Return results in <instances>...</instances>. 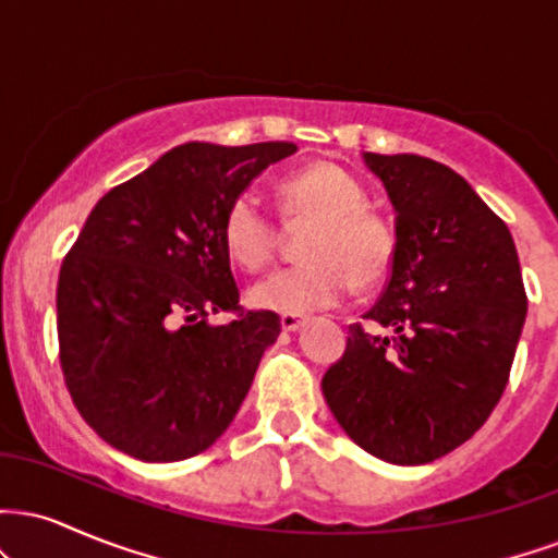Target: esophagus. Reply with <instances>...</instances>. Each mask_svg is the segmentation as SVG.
I'll list each match as a JSON object with an SVG mask.
<instances>
[{
	"mask_svg": "<svg viewBox=\"0 0 558 558\" xmlns=\"http://www.w3.org/2000/svg\"><path fill=\"white\" fill-rule=\"evenodd\" d=\"M301 325H304V319H301L299 315H280V328H283L286 332L299 330Z\"/></svg>",
	"mask_w": 558,
	"mask_h": 558,
	"instance_id": "34e87169",
	"label": "esophagus"
}]
</instances>
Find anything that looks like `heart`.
I'll return each instance as SVG.
<instances>
[{"mask_svg":"<svg viewBox=\"0 0 558 558\" xmlns=\"http://www.w3.org/2000/svg\"><path fill=\"white\" fill-rule=\"evenodd\" d=\"M288 228L312 226L301 241L299 267H286L252 286L257 310L304 315L336 306L351 288H375L393 265L396 235L386 217L367 209L364 185L336 162H315L278 185ZM222 246L243 270H262L278 252V226L248 191L230 198L222 215Z\"/></svg>","mask_w":558,"mask_h":558,"instance_id":"heart-1","label":"heart"}]
</instances>
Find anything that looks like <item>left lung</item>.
I'll use <instances>...</instances> for the list:
<instances>
[{"instance_id": "1", "label": "left lung", "mask_w": 558, "mask_h": 558, "mask_svg": "<svg viewBox=\"0 0 558 558\" xmlns=\"http://www.w3.org/2000/svg\"><path fill=\"white\" fill-rule=\"evenodd\" d=\"M396 207L383 296L349 325L323 377L332 417L390 464L470 440L501 401L527 293L509 228L459 172L417 155H364ZM386 327V337L376 330Z\"/></svg>"}]
</instances>
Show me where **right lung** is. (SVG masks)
I'll list each match as a JSON object with an SVG mask.
<instances>
[{
    "label": "right lung",
    "instance_id": "obj_1",
    "mask_svg": "<svg viewBox=\"0 0 558 558\" xmlns=\"http://www.w3.org/2000/svg\"><path fill=\"white\" fill-rule=\"evenodd\" d=\"M288 141H191L96 202L57 283L60 367L81 417L144 462H181L228 430L275 312L239 304L222 215ZM233 311L228 326L206 317Z\"/></svg>",
    "mask_w": 558,
    "mask_h": 558
}]
</instances>
